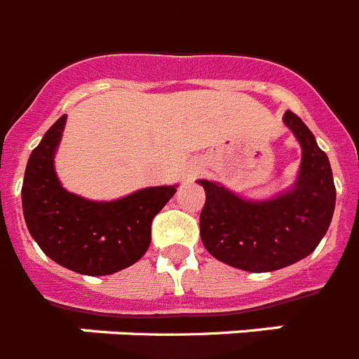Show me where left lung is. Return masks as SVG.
<instances>
[{
  "label": "left lung",
  "mask_w": 359,
  "mask_h": 359,
  "mask_svg": "<svg viewBox=\"0 0 359 359\" xmlns=\"http://www.w3.org/2000/svg\"><path fill=\"white\" fill-rule=\"evenodd\" d=\"M283 121L303 150L290 191L249 201L209 180L198 182L207 194L200 216L205 249L241 271L271 272L299 262L316 249L332 219L336 187L329 158L294 112L287 110Z\"/></svg>",
  "instance_id": "1"
}]
</instances>
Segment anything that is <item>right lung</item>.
<instances>
[{
	"mask_svg": "<svg viewBox=\"0 0 359 359\" xmlns=\"http://www.w3.org/2000/svg\"><path fill=\"white\" fill-rule=\"evenodd\" d=\"M65 121L61 116L30 154L21 189L23 216L39 249L57 265L87 276L114 274L147 252L152 219L176 185L149 187L114 201L67 192L54 170Z\"/></svg>",
	"mask_w": 359,
	"mask_h": 359,
	"instance_id": "add662e5",
	"label": "right lung"
}]
</instances>
